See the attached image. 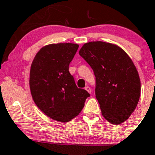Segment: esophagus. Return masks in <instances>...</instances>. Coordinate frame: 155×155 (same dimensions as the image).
I'll list each match as a JSON object with an SVG mask.
<instances>
[{"label":"esophagus","mask_w":155,"mask_h":155,"mask_svg":"<svg viewBox=\"0 0 155 155\" xmlns=\"http://www.w3.org/2000/svg\"><path fill=\"white\" fill-rule=\"evenodd\" d=\"M85 89L89 92V93H91V92H92V89H91L90 87H88V86H87V87H85Z\"/></svg>","instance_id":"esophagus-1"}]
</instances>
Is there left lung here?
Here are the masks:
<instances>
[{"label": "left lung", "mask_w": 155, "mask_h": 155, "mask_svg": "<svg viewBox=\"0 0 155 155\" xmlns=\"http://www.w3.org/2000/svg\"><path fill=\"white\" fill-rule=\"evenodd\" d=\"M79 54L95 76V97L102 116L113 125L127 120L140 97V79L133 61L120 47L111 43L89 42Z\"/></svg>", "instance_id": "left-lung-1"}]
</instances>
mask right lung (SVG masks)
I'll return each instance as SVG.
<instances>
[{
  "label": "right lung",
  "instance_id": "1",
  "mask_svg": "<svg viewBox=\"0 0 155 155\" xmlns=\"http://www.w3.org/2000/svg\"><path fill=\"white\" fill-rule=\"evenodd\" d=\"M78 47L74 43L44 46L36 54L30 71V89L36 106L46 116L68 122L81 112L87 91L78 88L68 71Z\"/></svg>",
  "mask_w": 155,
  "mask_h": 155
}]
</instances>
